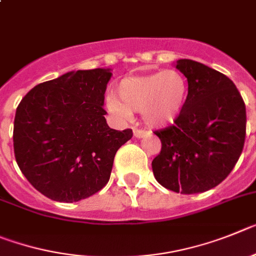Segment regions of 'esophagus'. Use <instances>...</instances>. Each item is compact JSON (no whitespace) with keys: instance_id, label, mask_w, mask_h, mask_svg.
<instances>
[{"instance_id":"1","label":"esophagus","mask_w":256,"mask_h":256,"mask_svg":"<svg viewBox=\"0 0 256 256\" xmlns=\"http://www.w3.org/2000/svg\"><path fill=\"white\" fill-rule=\"evenodd\" d=\"M146 131L144 130H138V128H134V136L136 138V139H142V138L146 136Z\"/></svg>"}]
</instances>
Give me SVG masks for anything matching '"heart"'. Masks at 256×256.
I'll return each mask as SVG.
<instances>
[{
    "instance_id": "b5f03b06",
    "label": "heart",
    "mask_w": 256,
    "mask_h": 256,
    "mask_svg": "<svg viewBox=\"0 0 256 256\" xmlns=\"http://www.w3.org/2000/svg\"><path fill=\"white\" fill-rule=\"evenodd\" d=\"M188 85L182 74L166 70L145 76L124 79L117 96L110 94L107 108L118 120H128L131 112H142L149 128H166L176 122L188 102Z\"/></svg>"
}]
</instances>
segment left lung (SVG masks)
Returning <instances> with one entry per match:
<instances>
[{"label": "left lung", "instance_id": "8db88e82", "mask_svg": "<svg viewBox=\"0 0 256 256\" xmlns=\"http://www.w3.org/2000/svg\"><path fill=\"white\" fill-rule=\"evenodd\" d=\"M174 66L188 79V102L174 126L154 132L162 149L152 168L163 188L198 194L220 185L240 158L246 108L234 82L220 71L188 58Z\"/></svg>", "mask_w": 256, "mask_h": 256}]
</instances>
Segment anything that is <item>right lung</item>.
Instances as JSON below:
<instances>
[{"mask_svg":"<svg viewBox=\"0 0 256 256\" xmlns=\"http://www.w3.org/2000/svg\"><path fill=\"white\" fill-rule=\"evenodd\" d=\"M111 76V68L70 71L36 85L16 108V162L44 196L79 202L108 182L116 152L132 138L106 121Z\"/></svg>","mask_w":256,"mask_h":256,"instance_id":"add662e5","label":"right lung"}]
</instances>
